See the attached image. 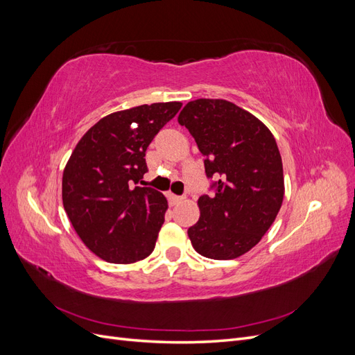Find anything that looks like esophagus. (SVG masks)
<instances>
[{
	"instance_id": "34e87169",
	"label": "esophagus",
	"mask_w": 355,
	"mask_h": 355,
	"mask_svg": "<svg viewBox=\"0 0 355 355\" xmlns=\"http://www.w3.org/2000/svg\"><path fill=\"white\" fill-rule=\"evenodd\" d=\"M167 198H168V202L171 204V206H175V204H178V202H180L182 200H184V197H179V196H175V194H170V192H168Z\"/></svg>"
}]
</instances>
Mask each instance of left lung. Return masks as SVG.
I'll return each instance as SVG.
<instances>
[{
    "mask_svg": "<svg viewBox=\"0 0 355 355\" xmlns=\"http://www.w3.org/2000/svg\"><path fill=\"white\" fill-rule=\"evenodd\" d=\"M178 121L206 157L214 196L198 198L188 230L196 252L216 261L240 257L262 240L282 209L284 176L275 137L259 118L223 99L188 102Z\"/></svg>",
    "mask_w": 355,
    "mask_h": 355,
    "instance_id": "1",
    "label": "left lung"
}]
</instances>
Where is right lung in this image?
Here are the masks:
<instances>
[{
  "label": "right lung",
  "instance_id": "right-lung-1",
  "mask_svg": "<svg viewBox=\"0 0 355 355\" xmlns=\"http://www.w3.org/2000/svg\"><path fill=\"white\" fill-rule=\"evenodd\" d=\"M180 106L151 103L106 115L68 159L63 207L81 241L106 262L135 263L154 250L168 204L161 192L133 184L148 171L146 148Z\"/></svg>",
  "mask_w": 355,
  "mask_h": 355
}]
</instances>
